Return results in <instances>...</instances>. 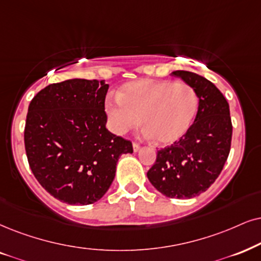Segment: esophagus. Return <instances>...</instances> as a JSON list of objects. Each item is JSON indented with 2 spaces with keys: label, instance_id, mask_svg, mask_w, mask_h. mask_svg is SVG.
Wrapping results in <instances>:
<instances>
[{
  "label": "esophagus",
  "instance_id": "esophagus-1",
  "mask_svg": "<svg viewBox=\"0 0 261 261\" xmlns=\"http://www.w3.org/2000/svg\"><path fill=\"white\" fill-rule=\"evenodd\" d=\"M133 148H134L135 153H137V151L141 149V146H140V144H138V143H134V144H133Z\"/></svg>",
  "mask_w": 261,
  "mask_h": 261
}]
</instances>
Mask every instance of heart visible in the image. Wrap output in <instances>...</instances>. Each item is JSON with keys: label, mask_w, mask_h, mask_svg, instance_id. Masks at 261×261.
Returning a JSON list of instances; mask_svg holds the SVG:
<instances>
[{"label": "heart", "mask_w": 261, "mask_h": 261, "mask_svg": "<svg viewBox=\"0 0 261 261\" xmlns=\"http://www.w3.org/2000/svg\"><path fill=\"white\" fill-rule=\"evenodd\" d=\"M117 97L105 105L112 131L124 135L136 128L142 119L144 134L159 144L182 138L199 110L196 91L186 83L171 81L131 82L120 88Z\"/></svg>", "instance_id": "heart-1"}]
</instances>
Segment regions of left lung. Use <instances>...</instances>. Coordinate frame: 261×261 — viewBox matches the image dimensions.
Listing matches in <instances>:
<instances>
[{
	"mask_svg": "<svg viewBox=\"0 0 261 261\" xmlns=\"http://www.w3.org/2000/svg\"><path fill=\"white\" fill-rule=\"evenodd\" d=\"M196 91L199 110L194 124L179 141L158 151L147 177L171 199H191L206 191L222 172L231 146L229 103L208 79L188 71H173Z\"/></svg>",
	"mask_w": 261,
	"mask_h": 261,
	"instance_id": "1",
	"label": "left lung"
}]
</instances>
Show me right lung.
I'll list each match as a JSON object with an SVG mask.
<instances>
[{"mask_svg":"<svg viewBox=\"0 0 261 261\" xmlns=\"http://www.w3.org/2000/svg\"><path fill=\"white\" fill-rule=\"evenodd\" d=\"M105 81L67 79L42 89L30 102L25 150L32 173L55 199L90 204L110 189L130 141L107 130Z\"/></svg>","mask_w":261,"mask_h":261,"instance_id":"right-lung-1","label":"right lung"}]
</instances>
